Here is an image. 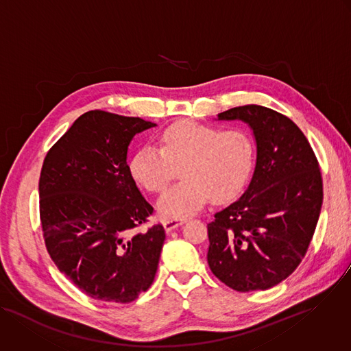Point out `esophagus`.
<instances>
[{
	"mask_svg": "<svg viewBox=\"0 0 351 351\" xmlns=\"http://www.w3.org/2000/svg\"><path fill=\"white\" fill-rule=\"evenodd\" d=\"M184 223H186V219H171V220H165V221H163V226H165V230H166L167 232H170V231H173L174 228L182 226Z\"/></svg>",
	"mask_w": 351,
	"mask_h": 351,
	"instance_id": "1",
	"label": "esophagus"
}]
</instances>
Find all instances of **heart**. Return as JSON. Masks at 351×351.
I'll list each match as a JSON object with an SVG mask.
<instances>
[{
    "instance_id": "1",
    "label": "heart",
    "mask_w": 351,
    "mask_h": 351,
    "mask_svg": "<svg viewBox=\"0 0 351 351\" xmlns=\"http://www.w3.org/2000/svg\"><path fill=\"white\" fill-rule=\"evenodd\" d=\"M159 147L144 145L130 162L134 180L159 193L180 169L181 182L166 191L158 202L163 217L185 219L206 204L232 199L245 185L254 162V143L243 128L223 130L182 120L169 125Z\"/></svg>"
}]
</instances>
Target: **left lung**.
I'll return each instance as SVG.
<instances>
[{
  "label": "left lung",
  "instance_id": "left-lung-1",
  "mask_svg": "<svg viewBox=\"0 0 351 351\" xmlns=\"http://www.w3.org/2000/svg\"><path fill=\"white\" fill-rule=\"evenodd\" d=\"M219 120L247 123L257 158L245 193L207 224V263L234 291H265L306 256L324 197L319 165L302 130L269 108L238 106Z\"/></svg>",
  "mask_w": 351,
  "mask_h": 351
}]
</instances>
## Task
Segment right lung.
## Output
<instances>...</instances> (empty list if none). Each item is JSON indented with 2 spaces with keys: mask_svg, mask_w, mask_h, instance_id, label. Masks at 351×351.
Returning <instances> with one entry per match:
<instances>
[{
  "mask_svg": "<svg viewBox=\"0 0 351 351\" xmlns=\"http://www.w3.org/2000/svg\"><path fill=\"white\" fill-rule=\"evenodd\" d=\"M155 125L90 110L44 159L38 193L47 250L59 271L95 300L130 303L155 279L166 234L162 224L134 231L154 207L127 165L134 135Z\"/></svg>",
  "mask_w": 351,
  "mask_h": 351,
  "instance_id": "obj_1",
  "label": "right lung"
}]
</instances>
